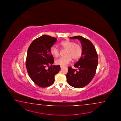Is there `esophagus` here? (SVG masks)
I'll use <instances>...</instances> for the list:
<instances>
[{
  "instance_id": "esophagus-1",
  "label": "esophagus",
  "mask_w": 121,
  "mask_h": 121,
  "mask_svg": "<svg viewBox=\"0 0 121 121\" xmlns=\"http://www.w3.org/2000/svg\"><path fill=\"white\" fill-rule=\"evenodd\" d=\"M60 68L62 69V68H63V67H64V66H60Z\"/></svg>"
}]
</instances>
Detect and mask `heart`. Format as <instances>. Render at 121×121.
<instances>
[{
	"mask_svg": "<svg viewBox=\"0 0 121 121\" xmlns=\"http://www.w3.org/2000/svg\"><path fill=\"white\" fill-rule=\"evenodd\" d=\"M60 45L62 48L67 50L66 52V55L67 56L61 57L56 60L55 62L56 64L63 66H66L71 61L72 58L74 60H77L82 56V47L74 41L68 40L62 41L60 43ZM50 52L54 57H57L59 55V49L54 45L51 47Z\"/></svg>",
	"mask_w": 121,
	"mask_h": 121,
	"instance_id": "b5f03b06",
	"label": "heart"
}]
</instances>
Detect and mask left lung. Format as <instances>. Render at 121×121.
I'll return each mask as SVG.
<instances>
[{"label":"left lung","mask_w":121,"mask_h":121,"mask_svg":"<svg viewBox=\"0 0 121 121\" xmlns=\"http://www.w3.org/2000/svg\"><path fill=\"white\" fill-rule=\"evenodd\" d=\"M69 39L80 40L82 53L80 60L74 66L77 69H73L71 67L68 68L67 81L72 87L81 88L88 85L94 77L98 65V55L94 45L88 39L81 36Z\"/></svg>","instance_id":"left-lung-1"}]
</instances>
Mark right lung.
I'll return each mask as SVG.
<instances>
[{"label": "right lung", "instance_id": "obj_1", "mask_svg": "<svg viewBox=\"0 0 121 121\" xmlns=\"http://www.w3.org/2000/svg\"><path fill=\"white\" fill-rule=\"evenodd\" d=\"M57 40L44 35L34 40L28 48L26 61L27 70L31 79L41 87H48L54 83V76L60 69V65L49 66L54 62L50 49Z\"/></svg>", "mask_w": 121, "mask_h": 121}]
</instances>
